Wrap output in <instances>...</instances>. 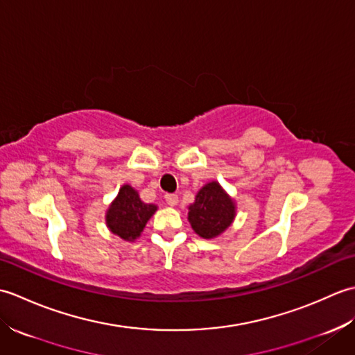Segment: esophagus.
<instances>
[{
    "instance_id": "34e87169",
    "label": "esophagus",
    "mask_w": 355,
    "mask_h": 355,
    "mask_svg": "<svg viewBox=\"0 0 355 355\" xmlns=\"http://www.w3.org/2000/svg\"><path fill=\"white\" fill-rule=\"evenodd\" d=\"M166 202H168V205H169L171 207L177 206V202H178V195H175V193H168V195H166Z\"/></svg>"
}]
</instances>
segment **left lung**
Wrapping results in <instances>:
<instances>
[{
	"label": "left lung",
	"instance_id": "left-lung-1",
	"mask_svg": "<svg viewBox=\"0 0 355 355\" xmlns=\"http://www.w3.org/2000/svg\"><path fill=\"white\" fill-rule=\"evenodd\" d=\"M236 205L218 182H210L198 191L189 206V220L193 232L205 239L220 236L235 220Z\"/></svg>",
	"mask_w": 355,
	"mask_h": 355
}]
</instances>
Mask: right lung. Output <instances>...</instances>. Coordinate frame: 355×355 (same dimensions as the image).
Segmentation results:
<instances>
[{
  "instance_id": "add662e5",
  "label": "right lung",
  "mask_w": 355,
  "mask_h": 355,
  "mask_svg": "<svg viewBox=\"0 0 355 355\" xmlns=\"http://www.w3.org/2000/svg\"><path fill=\"white\" fill-rule=\"evenodd\" d=\"M155 205H146L139 192L130 184L120 187L117 197L111 202L105 221L107 227L123 241H135L145 229L149 218L155 214Z\"/></svg>"
}]
</instances>
